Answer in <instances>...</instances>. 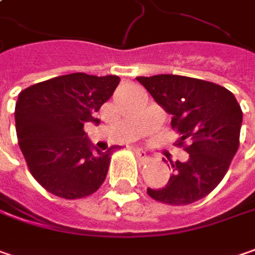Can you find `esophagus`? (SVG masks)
Wrapping results in <instances>:
<instances>
[{
	"instance_id": "34e87169",
	"label": "esophagus",
	"mask_w": 255,
	"mask_h": 255,
	"mask_svg": "<svg viewBox=\"0 0 255 255\" xmlns=\"http://www.w3.org/2000/svg\"><path fill=\"white\" fill-rule=\"evenodd\" d=\"M134 155H136V158L140 160V162H146L147 158H149L146 152H145V150H142V149H139V147H137V149H134Z\"/></svg>"
}]
</instances>
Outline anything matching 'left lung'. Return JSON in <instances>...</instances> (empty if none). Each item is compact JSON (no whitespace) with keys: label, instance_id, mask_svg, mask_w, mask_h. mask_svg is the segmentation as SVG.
Returning a JSON list of instances; mask_svg holds the SVG:
<instances>
[{"label":"left lung","instance_id":"left-lung-1","mask_svg":"<svg viewBox=\"0 0 255 255\" xmlns=\"http://www.w3.org/2000/svg\"><path fill=\"white\" fill-rule=\"evenodd\" d=\"M155 102L172 115L171 125L189 145L185 162H172L163 188L149 197L169 205H188L207 197L223 181L240 145L243 112L236 96L220 84L178 74L136 77Z\"/></svg>","mask_w":255,"mask_h":255}]
</instances>
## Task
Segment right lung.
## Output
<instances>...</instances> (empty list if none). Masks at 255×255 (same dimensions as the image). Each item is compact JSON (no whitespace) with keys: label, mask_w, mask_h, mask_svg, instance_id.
I'll list each match as a JSON object with an SVG mask.
<instances>
[{"label":"right lung","mask_w":255,"mask_h":255,"mask_svg":"<svg viewBox=\"0 0 255 255\" xmlns=\"http://www.w3.org/2000/svg\"><path fill=\"white\" fill-rule=\"evenodd\" d=\"M119 82L118 76L71 73L32 84L18 95L14 115L19 149L35 181L50 194L89 197L106 179L118 146L100 152L83 126L100 123L95 113Z\"/></svg>","instance_id":"right-lung-1"}]
</instances>
